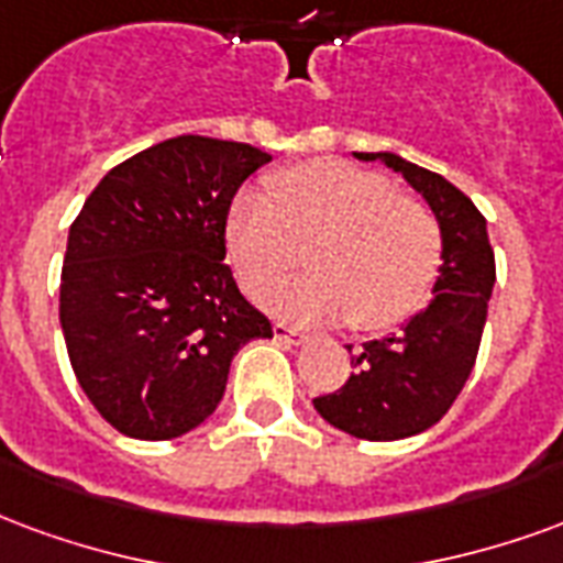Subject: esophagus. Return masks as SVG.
Wrapping results in <instances>:
<instances>
[{"label": "esophagus", "mask_w": 563, "mask_h": 563, "mask_svg": "<svg viewBox=\"0 0 563 563\" xmlns=\"http://www.w3.org/2000/svg\"><path fill=\"white\" fill-rule=\"evenodd\" d=\"M273 332H276L278 342H290V344L302 342V332L294 330V327H287V323H276V327H273Z\"/></svg>", "instance_id": "1"}]
</instances>
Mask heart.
I'll return each instance as SVG.
<instances>
[{
    "instance_id": "heart-1",
    "label": "heart",
    "mask_w": 563,
    "mask_h": 563,
    "mask_svg": "<svg viewBox=\"0 0 563 563\" xmlns=\"http://www.w3.org/2000/svg\"><path fill=\"white\" fill-rule=\"evenodd\" d=\"M224 249L249 294L285 278L306 245L309 276L269 290L287 318H347L384 332L420 309L444 264V233L420 197L344 158H309L242 191L224 216Z\"/></svg>"
}]
</instances>
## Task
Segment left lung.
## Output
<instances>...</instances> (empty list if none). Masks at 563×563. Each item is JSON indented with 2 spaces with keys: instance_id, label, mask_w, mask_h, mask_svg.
Instances as JSON below:
<instances>
[{
  "instance_id": "obj_1",
  "label": "left lung",
  "mask_w": 563,
  "mask_h": 563,
  "mask_svg": "<svg viewBox=\"0 0 563 563\" xmlns=\"http://www.w3.org/2000/svg\"><path fill=\"white\" fill-rule=\"evenodd\" d=\"M356 158L384 162L426 197L444 233V264L432 302L401 332L363 344L351 356L354 375L318 396L314 408L354 438L399 441L432 429L471 377L495 285V252L483 212L444 176L393 152H356Z\"/></svg>"
}]
</instances>
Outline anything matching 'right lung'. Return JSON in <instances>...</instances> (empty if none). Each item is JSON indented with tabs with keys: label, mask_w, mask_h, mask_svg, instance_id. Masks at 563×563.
I'll list each match as a JSON object with an SVG mask.
<instances>
[{
	"label": "right lung",
	"mask_w": 563,
	"mask_h": 563,
	"mask_svg": "<svg viewBox=\"0 0 563 563\" xmlns=\"http://www.w3.org/2000/svg\"><path fill=\"white\" fill-rule=\"evenodd\" d=\"M269 162L183 134L117 164L74 219L59 323L86 399L129 438L170 441L219 408L233 354L273 339L224 264L236 188Z\"/></svg>",
	"instance_id": "1"
}]
</instances>
